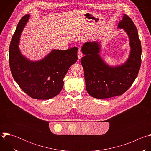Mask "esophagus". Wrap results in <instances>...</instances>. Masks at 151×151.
Instances as JSON below:
<instances>
[{"mask_svg":"<svg viewBox=\"0 0 151 151\" xmlns=\"http://www.w3.org/2000/svg\"><path fill=\"white\" fill-rule=\"evenodd\" d=\"M82 54L81 52V51L79 50L78 52V59L80 60L82 58Z\"/></svg>","mask_w":151,"mask_h":151,"instance_id":"34e87169","label":"esophagus"}]
</instances>
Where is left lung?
<instances>
[{"label":"left lung","instance_id":"left-lung-1","mask_svg":"<svg viewBox=\"0 0 151 151\" xmlns=\"http://www.w3.org/2000/svg\"><path fill=\"white\" fill-rule=\"evenodd\" d=\"M118 29H124L129 39L130 51L127 60L111 66L100 55L101 41L87 42L82 47L81 58L87 93L96 99L122 95L136 79L141 66L142 47L138 32L132 19L124 14Z\"/></svg>","mask_w":151,"mask_h":151}]
</instances>
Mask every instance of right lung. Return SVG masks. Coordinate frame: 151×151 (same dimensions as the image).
<instances>
[{"label":"right lung","mask_w":151,"mask_h":151,"mask_svg":"<svg viewBox=\"0 0 151 151\" xmlns=\"http://www.w3.org/2000/svg\"><path fill=\"white\" fill-rule=\"evenodd\" d=\"M27 14L17 26L9 46V66L12 76L19 87L32 98L48 100L63 89V79L78 60V48L67 50H52L41 60L33 61L21 52L20 36L30 19Z\"/></svg>","instance_id":"right-lung-1"}]
</instances>
